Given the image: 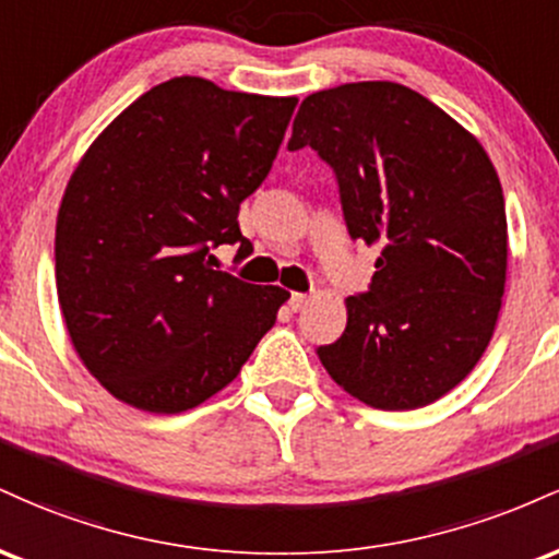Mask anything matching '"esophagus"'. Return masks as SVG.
I'll return each instance as SVG.
<instances>
[{"label": "esophagus", "instance_id": "esophagus-1", "mask_svg": "<svg viewBox=\"0 0 559 559\" xmlns=\"http://www.w3.org/2000/svg\"><path fill=\"white\" fill-rule=\"evenodd\" d=\"M307 305H310V297H307V294H292V297H288V307H292L294 312L305 310Z\"/></svg>", "mask_w": 559, "mask_h": 559}]
</instances>
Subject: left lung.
Here are the masks:
<instances>
[{
    "mask_svg": "<svg viewBox=\"0 0 559 559\" xmlns=\"http://www.w3.org/2000/svg\"><path fill=\"white\" fill-rule=\"evenodd\" d=\"M301 146L336 176L352 239L381 249L320 362L370 407H426L476 368L497 325L507 273L497 170L457 120L391 81L307 96L288 139Z\"/></svg>",
    "mask_w": 559,
    "mask_h": 559,
    "instance_id": "obj_1",
    "label": "left lung"
}]
</instances>
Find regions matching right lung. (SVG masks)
Masks as SVG:
<instances>
[{"label":"right lung","mask_w":559,"mask_h":559,"mask_svg":"<svg viewBox=\"0 0 559 559\" xmlns=\"http://www.w3.org/2000/svg\"><path fill=\"white\" fill-rule=\"evenodd\" d=\"M297 99L181 75L126 107L70 176L55 236L70 342L112 396L183 413L239 376L288 299L213 271L252 243L239 204L260 189Z\"/></svg>","instance_id":"add662e5"}]
</instances>
